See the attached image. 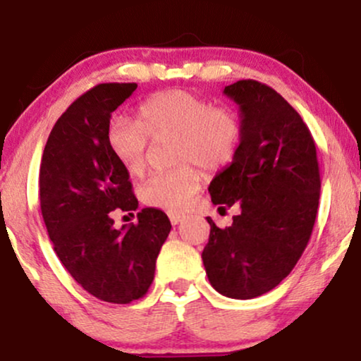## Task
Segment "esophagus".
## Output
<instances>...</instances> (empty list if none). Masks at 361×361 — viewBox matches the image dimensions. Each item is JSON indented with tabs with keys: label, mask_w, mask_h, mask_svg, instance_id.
I'll use <instances>...</instances> for the list:
<instances>
[{
	"label": "esophagus",
	"mask_w": 361,
	"mask_h": 361,
	"mask_svg": "<svg viewBox=\"0 0 361 361\" xmlns=\"http://www.w3.org/2000/svg\"><path fill=\"white\" fill-rule=\"evenodd\" d=\"M168 217H169V221H171L173 226H176V224H180L181 221H183L185 215L180 214V212H169Z\"/></svg>",
	"instance_id": "esophagus-1"
}]
</instances>
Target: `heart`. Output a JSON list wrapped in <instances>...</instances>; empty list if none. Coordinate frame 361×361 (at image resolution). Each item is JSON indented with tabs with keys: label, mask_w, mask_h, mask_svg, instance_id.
<instances>
[{
	"label": "heart",
	"mask_w": 361,
	"mask_h": 361,
	"mask_svg": "<svg viewBox=\"0 0 361 361\" xmlns=\"http://www.w3.org/2000/svg\"><path fill=\"white\" fill-rule=\"evenodd\" d=\"M168 137L173 139V161L180 164L142 181L139 197L149 207L183 210L202 181L193 163L210 171L227 166L241 146L243 122L229 106L212 105L185 90H168L140 103L137 122L114 117L106 128L111 154L132 176L146 169L149 139Z\"/></svg>",
	"instance_id": "obj_1"
}]
</instances>
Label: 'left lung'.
I'll return each mask as SVG.
<instances>
[{
	"label": "left lung",
	"mask_w": 361,
	"mask_h": 361,
	"mask_svg": "<svg viewBox=\"0 0 361 361\" xmlns=\"http://www.w3.org/2000/svg\"><path fill=\"white\" fill-rule=\"evenodd\" d=\"M224 94L239 105L243 139L209 193L219 209L238 204L241 212L226 229L207 217L202 259L219 293L246 300L275 288L300 259L316 222L321 176L312 134L281 94L255 80L226 86Z\"/></svg>",
	"instance_id": "left-lung-1"
}]
</instances>
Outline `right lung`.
I'll return each mask as SVG.
<instances>
[{"label":"right lung","instance_id":"right-lung-1","mask_svg":"<svg viewBox=\"0 0 361 361\" xmlns=\"http://www.w3.org/2000/svg\"><path fill=\"white\" fill-rule=\"evenodd\" d=\"M135 82H103L81 94L52 127L40 163V210L54 251L86 292L111 304L147 293L171 222L142 209L137 224L114 227L115 210L139 207L128 173L106 142L111 111ZM134 215V214H132Z\"/></svg>","mask_w":361,"mask_h":361}]
</instances>
